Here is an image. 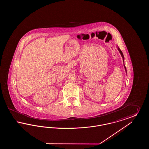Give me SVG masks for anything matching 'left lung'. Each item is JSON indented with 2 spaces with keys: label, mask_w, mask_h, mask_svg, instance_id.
<instances>
[{
  "label": "left lung",
  "mask_w": 149,
  "mask_h": 149,
  "mask_svg": "<svg viewBox=\"0 0 149 149\" xmlns=\"http://www.w3.org/2000/svg\"><path fill=\"white\" fill-rule=\"evenodd\" d=\"M118 51H120V55H121V56H122V58H123V62H124V56H123V53H122V52L121 51V50H120V48H119V47H118ZM124 67H125V70H126V66H125V64H124Z\"/></svg>",
  "instance_id": "8db88e82"
}]
</instances>
